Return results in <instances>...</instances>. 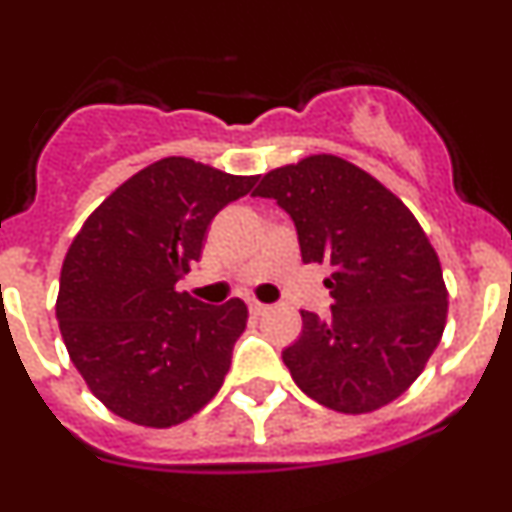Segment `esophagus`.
<instances>
[{"mask_svg": "<svg viewBox=\"0 0 512 512\" xmlns=\"http://www.w3.org/2000/svg\"><path fill=\"white\" fill-rule=\"evenodd\" d=\"M267 312V304L257 302V299H250V314H255V317H260V314Z\"/></svg>", "mask_w": 512, "mask_h": 512, "instance_id": "obj_1", "label": "esophagus"}]
</instances>
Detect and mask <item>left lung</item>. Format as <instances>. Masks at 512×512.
Wrapping results in <instances>:
<instances>
[{
	"label": "left lung",
	"instance_id": "left-lung-1",
	"mask_svg": "<svg viewBox=\"0 0 512 512\" xmlns=\"http://www.w3.org/2000/svg\"><path fill=\"white\" fill-rule=\"evenodd\" d=\"M252 195L292 215L302 260L332 265V314L302 312L282 352L294 384L339 414H371L421 376L446 329L441 260L409 208L374 175L314 153L262 175Z\"/></svg>",
	"mask_w": 512,
	"mask_h": 512
}]
</instances>
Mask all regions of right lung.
Returning a JSON list of instances; mask_svg holds the SVG:
<instances>
[{"label": "right lung", "mask_w": 512, "mask_h": 512, "mask_svg": "<svg viewBox=\"0 0 512 512\" xmlns=\"http://www.w3.org/2000/svg\"><path fill=\"white\" fill-rule=\"evenodd\" d=\"M257 175L170 156L118 185L86 218L61 265L56 319L91 394L126 421L170 428L223 386L247 304L178 292L208 225Z\"/></svg>", "instance_id": "add662e5"}]
</instances>
